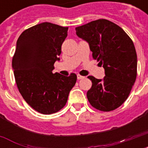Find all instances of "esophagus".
Here are the masks:
<instances>
[{
	"label": "esophagus",
	"mask_w": 148,
	"mask_h": 148,
	"mask_svg": "<svg viewBox=\"0 0 148 148\" xmlns=\"http://www.w3.org/2000/svg\"><path fill=\"white\" fill-rule=\"evenodd\" d=\"M77 79H78V80H80V79H82V78H84L85 77L82 76V75H80V74H77Z\"/></svg>",
	"instance_id": "34e87169"
}]
</instances>
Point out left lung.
Here are the masks:
<instances>
[{"label": "left lung", "instance_id": "left-lung-1", "mask_svg": "<svg viewBox=\"0 0 148 148\" xmlns=\"http://www.w3.org/2000/svg\"><path fill=\"white\" fill-rule=\"evenodd\" d=\"M89 43L93 58L105 69L106 76H89L92 87L87 92L90 105L100 111L117 109L127 100L137 75V55L132 40L121 27L105 19L75 28Z\"/></svg>", "mask_w": 148, "mask_h": 148}]
</instances>
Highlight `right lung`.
I'll use <instances>...</instances> for the list:
<instances>
[{"label":"right lung","mask_w":148,"mask_h":148,"mask_svg":"<svg viewBox=\"0 0 148 148\" xmlns=\"http://www.w3.org/2000/svg\"><path fill=\"white\" fill-rule=\"evenodd\" d=\"M68 27L44 22L22 32L16 42L12 70L18 90L25 101L42 114H52L66 105L77 75L53 74L59 61Z\"/></svg>","instance_id":"right-lung-1"}]
</instances>
